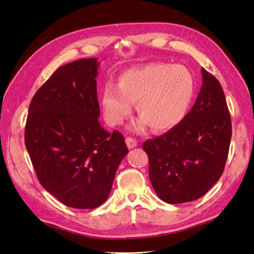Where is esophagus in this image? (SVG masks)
Listing matches in <instances>:
<instances>
[{"instance_id": "obj_1", "label": "esophagus", "mask_w": 254, "mask_h": 254, "mask_svg": "<svg viewBox=\"0 0 254 254\" xmlns=\"http://www.w3.org/2000/svg\"><path fill=\"white\" fill-rule=\"evenodd\" d=\"M126 144L128 146V148H134L135 146L137 145V142L135 139H133V137H126Z\"/></svg>"}]
</instances>
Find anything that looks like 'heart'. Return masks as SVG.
<instances>
[{"instance_id": "obj_1", "label": "heart", "mask_w": 254, "mask_h": 254, "mask_svg": "<svg viewBox=\"0 0 254 254\" xmlns=\"http://www.w3.org/2000/svg\"><path fill=\"white\" fill-rule=\"evenodd\" d=\"M196 80L188 67L167 64H149L123 72L118 86L107 83L102 105L107 120L119 125L131 113L135 104L141 131L149 125L152 131H166L186 119L193 103Z\"/></svg>"}]
</instances>
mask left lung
I'll list each match as a JSON object with an SVG mask.
<instances>
[{
  "label": "left lung",
  "mask_w": 254,
  "mask_h": 254,
  "mask_svg": "<svg viewBox=\"0 0 254 254\" xmlns=\"http://www.w3.org/2000/svg\"><path fill=\"white\" fill-rule=\"evenodd\" d=\"M201 73V90L186 119L142 145L149 159L151 186L167 203L202 197L225 170L232 135L231 117L219 81L203 67Z\"/></svg>",
  "instance_id": "obj_1"
}]
</instances>
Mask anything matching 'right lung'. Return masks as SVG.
I'll return each mask as SVG.
<instances>
[{"label":"right lung","mask_w":254,"mask_h":254,"mask_svg":"<svg viewBox=\"0 0 254 254\" xmlns=\"http://www.w3.org/2000/svg\"><path fill=\"white\" fill-rule=\"evenodd\" d=\"M96 58L58 67L29 104L25 146L38 180L60 202L94 209L108 198L128 148L98 122Z\"/></svg>","instance_id":"right-lung-1"}]
</instances>
